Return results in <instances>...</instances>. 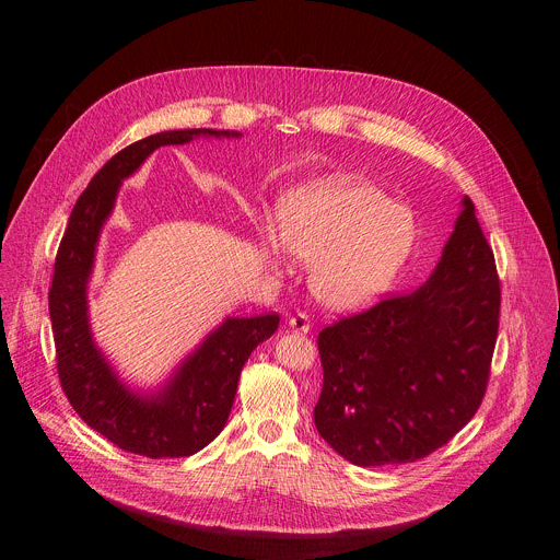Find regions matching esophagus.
I'll return each mask as SVG.
<instances>
[{
  "instance_id": "esophagus-1",
  "label": "esophagus",
  "mask_w": 560,
  "mask_h": 560,
  "mask_svg": "<svg viewBox=\"0 0 560 560\" xmlns=\"http://www.w3.org/2000/svg\"><path fill=\"white\" fill-rule=\"evenodd\" d=\"M288 326L292 328V332H301V335H305V332H310V318H307V314H305V312H296L294 316H290Z\"/></svg>"
}]
</instances>
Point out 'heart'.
I'll return each instance as SVG.
<instances>
[{
	"label": "heart",
	"mask_w": 560,
	"mask_h": 560,
	"mask_svg": "<svg viewBox=\"0 0 560 560\" xmlns=\"http://www.w3.org/2000/svg\"><path fill=\"white\" fill-rule=\"evenodd\" d=\"M415 219L376 186L328 177L288 192L279 203V232L259 230L266 259L283 264V248L310 268L318 301L357 310L381 299L404 272L415 246Z\"/></svg>",
	"instance_id": "1"
}]
</instances>
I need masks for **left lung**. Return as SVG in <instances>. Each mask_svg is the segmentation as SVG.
I'll return each instance as SVG.
<instances>
[{
    "label": "left lung",
    "mask_w": 560,
    "mask_h": 560,
    "mask_svg": "<svg viewBox=\"0 0 560 560\" xmlns=\"http://www.w3.org/2000/svg\"><path fill=\"white\" fill-rule=\"evenodd\" d=\"M501 283L474 203L430 279L318 335L324 387L314 425L359 467L415 463L481 406L499 335Z\"/></svg>",
    "instance_id": "left-lung-1"
}]
</instances>
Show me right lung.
<instances>
[{"label": "right lung", "mask_w": 560, "mask_h": 560, "mask_svg": "<svg viewBox=\"0 0 560 560\" xmlns=\"http://www.w3.org/2000/svg\"><path fill=\"white\" fill-rule=\"evenodd\" d=\"M197 137L242 135L212 128L168 130L139 139L108 159L70 212L48 292L57 374L72 410L117 447L148 458H179L203 450L228 421L244 363L279 328L275 312L228 316L154 394H139L121 383L93 341L86 290L100 234L121 182L156 148L184 145Z\"/></svg>", "instance_id": "add662e5"}]
</instances>
